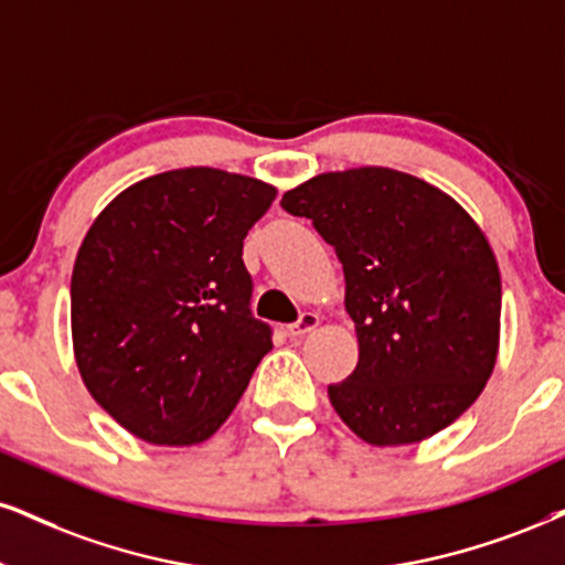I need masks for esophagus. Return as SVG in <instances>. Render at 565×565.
<instances>
[{"label":"esophagus","instance_id":"obj_1","mask_svg":"<svg viewBox=\"0 0 565 565\" xmlns=\"http://www.w3.org/2000/svg\"><path fill=\"white\" fill-rule=\"evenodd\" d=\"M317 324H319V317L315 315V311H303V315L298 317V322L288 327V335L290 338H303L306 332L317 330Z\"/></svg>","mask_w":565,"mask_h":565}]
</instances>
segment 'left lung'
Segmentation results:
<instances>
[{"mask_svg":"<svg viewBox=\"0 0 565 565\" xmlns=\"http://www.w3.org/2000/svg\"><path fill=\"white\" fill-rule=\"evenodd\" d=\"M280 206L311 220L343 264L359 364L327 395L348 429L387 448L456 422L500 343V269L477 222L440 188L390 167L324 172Z\"/></svg>","mask_w":565,"mask_h":565,"instance_id":"obj_1","label":"left lung"}]
</instances>
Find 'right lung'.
<instances>
[{
  "label": "right lung",
  "mask_w": 565,
  "mask_h": 565,
  "mask_svg": "<svg viewBox=\"0 0 565 565\" xmlns=\"http://www.w3.org/2000/svg\"><path fill=\"white\" fill-rule=\"evenodd\" d=\"M275 196L256 178L185 167L125 188L88 227L70 282L73 351L130 435L209 440L271 351L248 309L243 238Z\"/></svg>",
  "instance_id": "1"
}]
</instances>
